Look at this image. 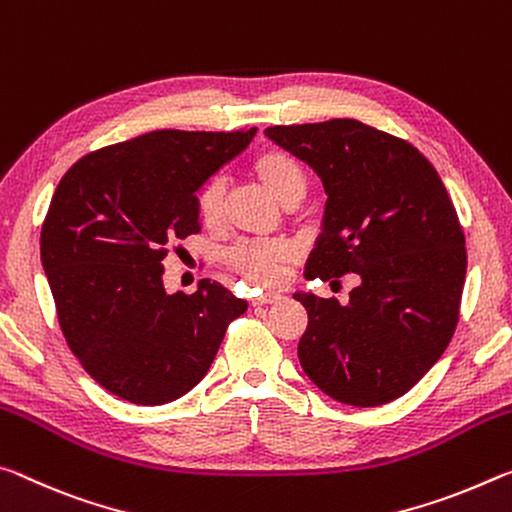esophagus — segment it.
I'll list each match as a JSON object with an SVG mask.
<instances>
[{"instance_id": "1", "label": "esophagus", "mask_w": 512, "mask_h": 512, "mask_svg": "<svg viewBox=\"0 0 512 512\" xmlns=\"http://www.w3.org/2000/svg\"><path fill=\"white\" fill-rule=\"evenodd\" d=\"M283 295L281 292H274V290H265L261 292V295H256L254 299H251V304L254 306H265V304H274V301H279Z\"/></svg>"}]
</instances>
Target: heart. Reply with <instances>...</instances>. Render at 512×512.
<instances>
[{
    "instance_id": "1",
    "label": "heart",
    "mask_w": 512,
    "mask_h": 512,
    "mask_svg": "<svg viewBox=\"0 0 512 512\" xmlns=\"http://www.w3.org/2000/svg\"><path fill=\"white\" fill-rule=\"evenodd\" d=\"M251 172L270 195L286 206H297L306 197L308 174L299 158L283 149H265L251 161ZM197 215L206 229H220L226 222V183L211 179L197 195ZM292 251L279 240L240 242L226 254V261L247 279L272 286L283 276Z\"/></svg>"
}]
</instances>
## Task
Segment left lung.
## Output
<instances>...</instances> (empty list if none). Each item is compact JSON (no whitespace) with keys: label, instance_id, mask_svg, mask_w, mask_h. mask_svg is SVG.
<instances>
[{"label":"left lung","instance_id":"left-lung-1","mask_svg":"<svg viewBox=\"0 0 512 512\" xmlns=\"http://www.w3.org/2000/svg\"><path fill=\"white\" fill-rule=\"evenodd\" d=\"M265 136L311 165L326 192L306 279H360L347 304L295 292L308 313L301 367L347 406L406 395L445 354L463 297L465 236L445 183L410 142L358 120Z\"/></svg>","mask_w":512,"mask_h":512}]
</instances>
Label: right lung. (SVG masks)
<instances>
[{
  "label": "right lung",
  "mask_w": 512,
  "mask_h": 512,
  "mask_svg": "<svg viewBox=\"0 0 512 512\" xmlns=\"http://www.w3.org/2000/svg\"><path fill=\"white\" fill-rule=\"evenodd\" d=\"M254 136L152 131L83 156L58 183L40 261L67 347L111 395L140 406L183 397L247 311L208 279L167 295L163 258L199 233L197 190Z\"/></svg>",
  "instance_id": "add662e5"
}]
</instances>
